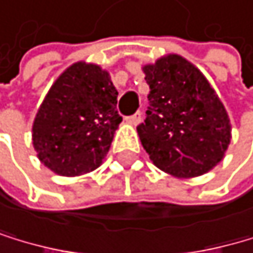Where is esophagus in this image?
<instances>
[{
	"instance_id": "obj_1",
	"label": "esophagus",
	"mask_w": 253,
	"mask_h": 253,
	"mask_svg": "<svg viewBox=\"0 0 253 253\" xmlns=\"http://www.w3.org/2000/svg\"><path fill=\"white\" fill-rule=\"evenodd\" d=\"M126 121H127L129 124H132V126H137V124H140V121H141V113H140V112L133 113L132 116H129V118H126Z\"/></svg>"
}]
</instances>
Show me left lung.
Wrapping results in <instances>:
<instances>
[{
    "label": "left lung",
    "instance_id": "obj_1",
    "mask_svg": "<svg viewBox=\"0 0 253 253\" xmlns=\"http://www.w3.org/2000/svg\"><path fill=\"white\" fill-rule=\"evenodd\" d=\"M149 110L137 132L159 169L198 177L222 162L232 124L219 96L198 67L179 54L143 65Z\"/></svg>",
    "mask_w": 253,
    "mask_h": 253
}]
</instances>
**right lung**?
Segmentation results:
<instances>
[{
  "instance_id": "1",
  "label": "right lung",
  "mask_w": 253,
  "mask_h": 253,
  "mask_svg": "<svg viewBox=\"0 0 253 253\" xmlns=\"http://www.w3.org/2000/svg\"><path fill=\"white\" fill-rule=\"evenodd\" d=\"M116 98L107 70L87 62L70 65L51 85L34 118L32 144L39 160L65 177L99 168L123 120Z\"/></svg>"
}]
</instances>
